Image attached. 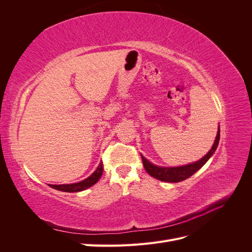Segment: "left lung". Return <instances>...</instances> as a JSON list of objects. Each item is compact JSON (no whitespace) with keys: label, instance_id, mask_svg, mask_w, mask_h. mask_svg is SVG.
<instances>
[{"label":"left lung","instance_id":"obj_1","mask_svg":"<svg viewBox=\"0 0 252 252\" xmlns=\"http://www.w3.org/2000/svg\"><path fill=\"white\" fill-rule=\"evenodd\" d=\"M219 141H220V126H219V130L216 136L215 143H213L211 149L208 151L207 155L204 156V158L199 159L197 162L188 164L185 166H179V167H161V166H157L150 163L147 158H145L141 155L144 168L149 175H151V177H154L155 179L162 182H168V183L182 182L190 178L193 173H195L197 170L202 168V167L205 165V163L208 161L213 154H215V151L218 148Z\"/></svg>","mask_w":252,"mask_h":252}]
</instances>
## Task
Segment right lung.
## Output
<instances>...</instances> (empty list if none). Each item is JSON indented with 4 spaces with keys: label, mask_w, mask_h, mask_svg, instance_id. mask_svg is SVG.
I'll return each mask as SVG.
<instances>
[{
    "label": "right lung",
    "mask_w": 252,
    "mask_h": 252,
    "mask_svg": "<svg viewBox=\"0 0 252 252\" xmlns=\"http://www.w3.org/2000/svg\"><path fill=\"white\" fill-rule=\"evenodd\" d=\"M102 174H103V162L98 164L95 171L84 181H81L79 183H73V184L49 185V186L53 189H57V190H60V191H64V192H79V191H82V190H85L94 185L95 183L100 180Z\"/></svg>",
    "instance_id": "add662e5"
}]
</instances>
